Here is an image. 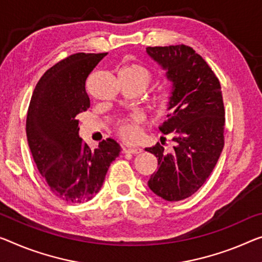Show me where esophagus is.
Listing matches in <instances>:
<instances>
[{
	"mask_svg": "<svg viewBox=\"0 0 262 262\" xmlns=\"http://www.w3.org/2000/svg\"><path fill=\"white\" fill-rule=\"evenodd\" d=\"M125 152H127V154H132V155H139V154H142V152H143V148H140V147H127V148H125Z\"/></svg>",
	"mask_w": 262,
	"mask_h": 262,
	"instance_id": "34e87169",
	"label": "esophagus"
}]
</instances>
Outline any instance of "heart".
<instances>
[{"label": "heart", "mask_w": 262, "mask_h": 262, "mask_svg": "<svg viewBox=\"0 0 262 262\" xmlns=\"http://www.w3.org/2000/svg\"><path fill=\"white\" fill-rule=\"evenodd\" d=\"M120 75H127L130 77L139 80L140 83L145 86V89L151 83V75L145 68L138 66V64H130L124 68L120 72ZM116 132L123 140L128 143L137 142L140 138L142 131L139 127V117L137 116H132V117L124 118L119 120L116 126Z\"/></svg>", "instance_id": "1"}]
</instances>
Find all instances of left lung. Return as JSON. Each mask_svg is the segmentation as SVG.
<instances>
[{"label":"left lung","instance_id":"8db88e82","mask_svg":"<svg viewBox=\"0 0 262 262\" xmlns=\"http://www.w3.org/2000/svg\"><path fill=\"white\" fill-rule=\"evenodd\" d=\"M146 52L172 83L167 107L171 114L159 130L171 135L176 143L172 152H165L159 143L145 148L158 158L159 165L147 185L164 200L179 201L203 186L223 151L221 86L208 64L191 47H147Z\"/></svg>","mask_w":262,"mask_h":262}]
</instances>
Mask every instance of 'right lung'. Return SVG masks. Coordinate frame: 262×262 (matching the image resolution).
Here are the masks:
<instances>
[{
  "instance_id": "right-lung-1",
  "label": "right lung",
  "mask_w": 262,
  "mask_h": 262,
  "mask_svg": "<svg viewBox=\"0 0 262 262\" xmlns=\"http://www.w3.org/2000/svg\"><path fill=\"white\" fill-rule=\"evenodd\" d=\"M107 55L78 52L56 63L36 84L27 115V138L50 191L68 203L91 200L122 147L107 138L95 150L83 143L78 116L90 107L85 80Z\"/></svg>"
}]
</instances>
